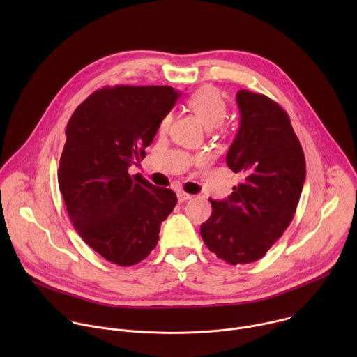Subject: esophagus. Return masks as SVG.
<instances>
[{
    "label": "esophagus",
    "mask_w": 357,
    "mask_h": 357,
    "mask_svg": "<svg viewBox=\"0 0 357 357\" xmlns=\"http://www.w3.org/2000/svg\"><path fill=\"white\" fill-rule=\"evenodd\" d=\"M178 200H179V203H182V202H186V200H189V199H192V195L190 193H186V192H183V190H178Z\"/></svg>",
    "instance_id": "34e87169"
}]
</instances>
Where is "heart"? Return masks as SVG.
Listing matches in <instances>:
<instances>
[{
    "instance_id": "b5f03b06",
    "label": "heart",
    "mask_w": 357,
    "mask_h": 357,
    "mask_svg": "<svg viewBox=\"0 0 357 357\" xmlns=\"http://www.w3.org/2000/svg\"><path fill=\"white\" fill-rule=\"evenodd\" d=\"M189 109L208 128L219 127L227 116V105L215 86L206 84L195 90L186 100ZM172 121V114H167L161 121V128L167 130Z\"/></svg>"
}]
</instances>
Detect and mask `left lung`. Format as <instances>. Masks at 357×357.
<instances>
[{
	"label": "left lung",
	"instance_id": "left-lung-1",
	"mask_svg": "<svg viewBox=\"0 0 357 357\" xmlns=\"http://www.w3.org/2000/svg\"><path fill=\"white\" fill-rule=\"evenodd\" d=\"M240 128L226 164L243 176L231 195L212 200L200 236L218 259L237 266L260 260L294 219L305 181V157L287 112L270 97L236 94Z\"/></svg>",
	"mask_w": 357,
	"mask_h": 357
}]
</instances>
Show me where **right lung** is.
<instances>
[{
  "label": "right lung",
  "mask_w": 357,
  "mask_h": 357,
  "mask_svg": "<svg viewBox=\"0 0 357 357\" xmlns=\"http://www.w3.org/2000/svg\"><path fill=\"white\" fill-rule=\"evenodd\" d=\"M179 93L171 86H106L72 114L58 169L68 215L107 261L130 267L155 248L176 195L128 168L145 157Z\"/></svg>",
  "instance_id": "obj_1"
}]
</instances>
